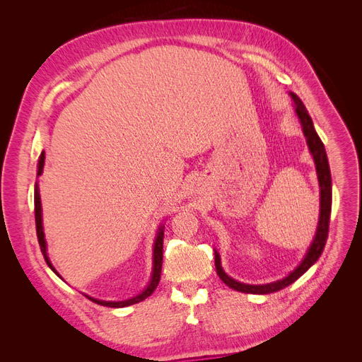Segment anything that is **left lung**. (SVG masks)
<instances>
[{
    "mask_svg": "<svg viewBox=\"0 0 362 362\" xmlns=\"http://www.w3.org/2000/svg\"><path fill=\"white\" fill-rule=\"evenodd\" d=\"M293 101L296 104V112H298V116L300 119L303 134L306 137V144H308V148L311 151V154L315 161V169H317V177H319V184H320V218H319V226H317V233L315 237L311 243V247L306 252L305 258L302 259L300 264L296 267L287 278H284L281 281L272 282V284H264V286H249V284H242L231 276H228L223 272L221 266V255L214 252V261H216V270L217 275L221 278L228 287H231L237 291L242 293H252V294H269V293H275L282 288L288 287L290 284H293L296 279L300 278L303 273L308 270L314 262L319 259L322 255V252L325 249L326 240H327V233H329V218H331V206H332V181H331V170H329V163H327L326 157V151L322 144V140L319 134L315 133L314 125L311 116L306 112V108L303 103L300 101V98L298 95L291 93Z\"/></svg>",
    "mask_w": 362,
    "mask_h": 362,
    "instance_id": "left-lung-1",
    "label": "left lung"
}]
</instances>
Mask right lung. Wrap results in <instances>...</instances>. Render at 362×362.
I'll return each mask as SVG.
<instances>
[{
	"label": "right lung",
	"mask_w": 362,
	"mask_h": 362,
	"mask_svg": "<svg viewBox=\"0 0 362 362\" xmlns=\"http://www.w3.org/2000/svg\"><path fill=\"white\" fill-rule=\"evenodd\" d=\"M43 163H45V152H42L40 158H39V166H37V175L42 173L43 170ZM35 217H36V233H37V240H39V245H40V250L43 254V258H45L47 264L49 266V269L57 273L56 269L52 267L51 261L47 255V242H45V234H43V228H42V206H40V194L37 190V185L35 189ZM164 226H160L157 237H156V243H154V269H152V278L149 286L145 288L144 293H140L139 296L133 299H128V300H122V302H105V300H96L89 298L90 300H93L98 305H103V306H110V308H122V306H129V305H134L137 302L145 300L148 296H151L154 293V290L157 288L158 282H160V276H161V262H163V237H164Z\"/></svg>",
	"instance_id": "add662e5"
}]
</instances>
